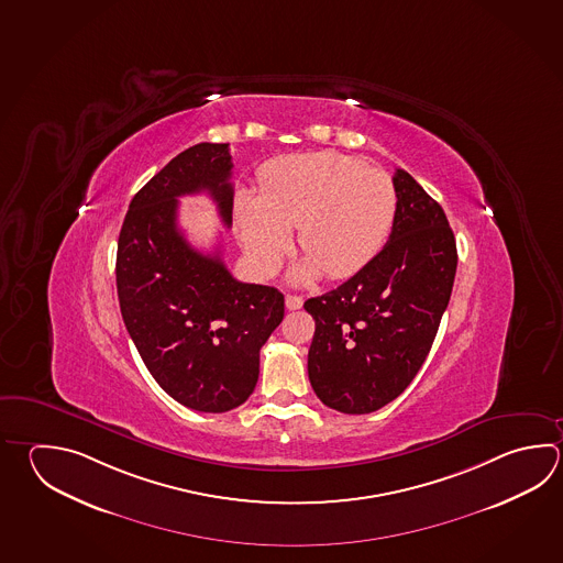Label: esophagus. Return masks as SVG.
Masks as SVG:
<instances>
[{
  "label": "esophagus",
  "mask_w": 563,
  "mask_h": 563,
  "mask_svg": "<svg viewBox=\"0 0 563 563\" xmlns=\"http://www.w3.org/2000/svg\"><path fill=\"white\" fill-rule=\"evenodd\" d=\"M285 305H287L288 310H298V308L302 307V298L298 297V295H287Z\"/></svg>",
  "instance_id": "1"
}]
</instances>
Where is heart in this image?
Wrapping results in <instances>:
<instances>
[{
  "mask_svg": "<svg viewBox=\"0 0 563 563\" xmlns=\"http://www.w3.org/2000/svg\"><path fill=\"white\" fill-rule=\"evenodd\" d=\"M390 175L339 151L298 153L271 161L258 175V195L241 191L234 217L244 251L273 271L290 246L308 256L297 271L308 280L356 275L383 251L396 217Z\"/></svg>",
  "mask_w": 563,
  "mask_h": 563,
  "instance_id": "heart-1",
  "label": "heart"
}]
</instances>
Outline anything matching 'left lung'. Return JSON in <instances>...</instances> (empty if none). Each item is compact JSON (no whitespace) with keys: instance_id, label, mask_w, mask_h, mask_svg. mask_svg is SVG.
<instances>
[{"instance_id":"obj_1","label":"left lung","mask_w":563,"mask_h":563,"mask_svg":"<svg viewBox=\"0 0 563 563\" xmlns=\"http://www.w3.org/2000/svg\"><path fill=\"white\" fill-rule=\"evenodd\" d=\"M396 217L383 251L346 283L308 298L314 319L308 378L320 402L371 415L422 368L450 302L456 239L445 212L404 169L394 175Z\"/></svg>"}]
</instances>
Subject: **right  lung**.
<instances>
[{"label":"right lung","instance_id":"1","mask_svg":"<svg viewBox=\"0 0 563 563\" xmlns=\"http://www.w3.org/2000/svg\"><path fill=\"white\" fill-rule=\"evenodd\" d=\"M229 143L185 148L133 197L118 243L121 317L161 388L197 412L233 410L253 394L258 354L285 317L275 287L239 283L221 251L192 249L179 197L207 192L233 223Z\"/></svg>","mask_w":563,"mask_h":563}]
</instances>
